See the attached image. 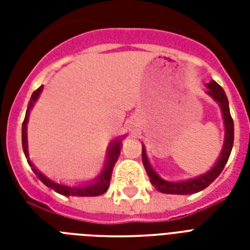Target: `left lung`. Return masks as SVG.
<instances>
[{"label": "left lung", "mask_w": 250, "mask_h": 250, "mask_svg": "<svg viewBox=\"0 0 250 250\" xmlns=\"http://www.w3.org/2000/svg\"><path fill=\"white\" fill-rule=\"evenodd\" d=\"M208 86V92L210 97H213V100L218 102V105L221 106L222 114H223V121H225V144L222 148L221 156L218 158L217 164L214 165L213 168H210L206 174H202L200 176L194 179H188V180H183V182H168V180H164L160 175L157 174L156 171L153 170V167L150 166L145 153V148L143 145V165H144L146 174H148L150 183L156 187L157 190H160L162 193L167 194H190L197 193L200 190L205 189L206 187H209L215 179L219 176L223 168H225L226 164L229 158L231 150L233 146V121L231 114H229V100L226 96L225 90L217 82L211 80L209 84H206Z\"/></svg>", "instance_id": "8db88e82"}]
</instances>
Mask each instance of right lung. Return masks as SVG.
<instances>
[{"label": "right lung", "instance_id": "right-lung-1", "mask_svg": "<svg viewBox=\"0 0 250 250\" xmlns=\"http://www.w3.org/2000/svg\"><path fill=\"white\" fill-rule=\"evenodd\" d=\"M42 88H44L42 85H41L40 88H37V89L32 93V96H31V101H29L27 111H25L24 122H23V125H21V145H23V152H24V156L25 158H27V162H28L29 166L32 167L33 172L37 175V178L40 179L45 186L56 190L57 193L63 194V196H80V197H88V196H89V197H94V196H100V194L105 193L110 186V179H111V174H113L114 165H115L118 157L121 154L122 139H115V140L109 145L107 157H106L105 161V167H104V170H102L101 174L98 175L93 182L86 183V184H82V186L71 187L66 186V184H61V183L53 182V180H50L49 178H46L44 174H41L40 171L37 170L36 167L32 165V162L29 161L28 145H27V123H28L29 111L32 109L33 104L36 102L39 96H40Z\"/></svg>", "mask_w": 250, "mask_h": 250}]
</instances>
